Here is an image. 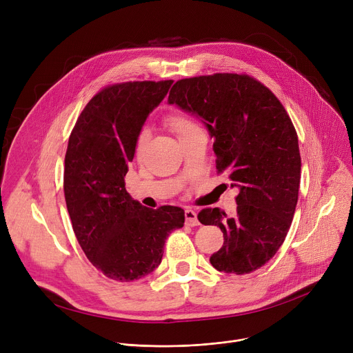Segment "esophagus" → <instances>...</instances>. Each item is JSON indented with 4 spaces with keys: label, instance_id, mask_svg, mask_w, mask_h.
I'll use <instances>...</instances> for the list:
<instances>
[{
    "label": "esophagus",
    "instance_id": "esophagus-1",
    "mask_svg": "<svg viewBox=\"0 0 353 353\" xmlns=\"http://www.w3.org/2000/svg\"><path fill=\"white\" fill-rule=\"evenodd\" d=\"M184 216H185V223H187L188 226H198V225H199L195 211H192V210H185V211H184Z\"/></svg>",
    "mask_w": 353,
    "mask_h": 353
}]
</instances>
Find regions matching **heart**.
Segmentation results:
<instances>
[{
	"instance_id": "obj_1",
	"label": "heart",
	"mask_w": 353,
	"mask_h": 353,
	"mask_svg": "<svg viewBox=\"0 0 353 353\" xmlns=\"http://www.w3.org/2000/svg\"><path fill=\"white\" fill-rule=\"evenodd\" d=\"M168 121H169V125L174 130V132H176L177 135L181 134V132H184V131H187V130H190V128H192V127H195V124H194L191 120H188L187 117H183V116H177V114L170 116ZM145 139H146V131H142L141 135H139V138H138V143H137L138 150L142 148Z\"/></svg>"
}]
</instances>
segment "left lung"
I'll use <instances>...</instances> for the list:
<instances>
[{
	"label": "left lung",
	"mask_w": 353,
	"mask_h": 353,
	"mask_svg": "<svg viewBox=\"0 0 353 353\" xmlns=\"http://www.w3.org/2000/svg\"><path fill=\"white\" fill-rule=\"evenodd\" d=\"M203 121L214 138L216 169L239 188L237 208L198 214L223 232L214 268L244 275L267 264L282 245L297 204L300 152L296 130L276 96L248 75L214 74L177 81L168 99Z\"/></svg>",
	"instance_id": "8db88e82"
}]
</instances>
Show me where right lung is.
<instances>
[{
	"mask_svg": "<svg viewBox=\"0 0 353 353\" xmlns=\"http://www.w3.org/2000/svg\"><path fill=\"white\" fill-rule=\"evenodd\" d=\"M173 81L116 83L94 94L70 135L64 194L74 233L88 260L108 278L131 282L162 261L165 241L184 211L142 207L125 190L141 130Z\"/></svg>",
	"mask_w": 353,
	"mask_h": 353,
	"instance_id": "obj_1",
	"label": "right lung"
}]
</instances>
